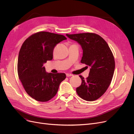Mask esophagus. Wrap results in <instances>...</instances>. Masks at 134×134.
Listing matches in <instances>:
<instances>
[{
    "label": "esophagus",
    "instance_id": "esophagus-1",
    "mask_svg": "<svg viewBox=\"0 0 134 134\" xmlns=\"http://www.w3.org/2000/svg\"><path fill=\"white\" fill-rule=\"evenodd\" d=\"M73 75L72 74H69V73H66V76H67V77H69V76H72Z\"/></svg>",
    "mask_w": 134,
    "mask_h": 134
}]
</instances>
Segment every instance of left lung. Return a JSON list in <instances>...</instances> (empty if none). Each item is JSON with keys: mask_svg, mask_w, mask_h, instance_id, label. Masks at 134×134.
Masks as SVG:
<instances>
[{"mask_svg": "<svg viewBox=\"0 0 134 134\" xmlns=\"http://www.w3.org/2000/svg\"><path fill=\"white\" fill-rule=\"evenodd\" d=\"M66 36L81 45L83 50L81 63L91 67L86 79L79 76L82 82L76 88V93L83 100H96L104 94L111 83L115 68L113 54L107 42L96 34H66Z\"/></svg>", "mask_w": 134, "mask_h": 134, "instance_id": "obj_1", "label": "left lung"}]
</instances>
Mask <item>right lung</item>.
<instances>
[{
	"instance_id": "right-lung-1",
	"label": "right lung",
	"mask_w": 134,
	"mask_h": 134,
	"mask_svg": "<svg viewBox=\"0 0 134 134\" xmlns=\"http://www.w3.org/2000/svg\"><path fill=\"white\" fill-rule=\"evenodd\" d=\"M67 40L62 35L46 31L32 34L24 42L19 53L17 71L26 92L37 101L51 100L57 93L65 73H47L43 64L52 60L56 44Z\"/></svg>"
}]
</instances>
